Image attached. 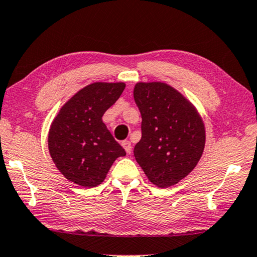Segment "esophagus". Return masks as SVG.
I'll return each instance as SVG.
<instances>
[{
    "mask_svg": "<svg viewBox=\"0 0 257 257\" xmlns=\"http://www.w3.org/2000/svg\"><path fill=\"white\" fill-rule=\"evenodd\" d=\"M122 147H123V148H124L126 154H131L132 153V143L129 142V141H123L122 142Z\"/></svg>",
    "mask_w": 257,
    "mask_h": 257,
    "instance_id": "obj_1",
    "label": "esophagus"
}]
</instances>
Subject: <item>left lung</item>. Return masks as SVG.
Wrapping results in <instances>:
<instances>
[{
    "label": "left lung",
    "mask_w": 257,
    "mask_h": 257,
    "mask_svg": "<svg viewBox=\"0 0 257 257\" xmlns=\"http://www.w3.org/2000/svg\"><path fill=\"white\" fill-rule=\"evenodd\" d=\"M134 100L142 116V138L134 156L148 180L160 188L193 172L206 145V128L196 108L163 82H139Z\"/></svg>",
    "instance_id": "8db88e82"
}]
</instances>
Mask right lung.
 Returning a JSON list of instances; mask_svg holds the SVG:
<instances>
[{
  "instance_id": "obj_1",
  "label": "right lung",
  "mask_w": 257,
  "mask_h": 257,
  "mask_svg": "<svg viewBox=\"0 0 257 257\" xmlns=\"http://www.w3.org/2000/svg\"><path fill=\"white\" fill-rule=\"evenodd\" d=\"M125 83L95 82L82 88L60 109L48 134V148L56 168L67 180L84 188L103 182L125 152L102 121L121 96Z\"/></svg>"
}]
</instances>
